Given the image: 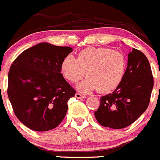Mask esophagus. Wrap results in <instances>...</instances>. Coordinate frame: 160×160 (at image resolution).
Segmentation results:
<instances>
[{"label": "esophagus", "instance_id": "esophagus-1", "mask_svg": "<svg viewBox=\"0 0 160 160\" xmlns=\"http://www.w3.org/2000/svg\"><path fill=\"white\" fill-rule=\"evenodd\" d=\"M75 97H76L77 99H85V96H83V95L80 94V93L76 92V93H75Z\"/></svg>", "mask_w": 160, "mask_h": 160}]
</instances>
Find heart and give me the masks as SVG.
I'll use <instances>...</instances> for the list:
<instances>
[{"mask_svg": "<svg viewBox=\"0 0 160 160\" xmlns=\"http://www.w3.org/2000/svg\"><path fill=\"white\" fill-rule=\"evenodd\" d=\"M126 69L124 55L118 50L104 47H88L76 58L68 55L61 62V74L71 83H75L85 75L88 78L77 85L84 93L98 89L101 93L113 91L124 78Z\"/></svg>", "mask_w": 160, "mask_h": 160, "instance_id": "1", "label": "heart"}]
</instances>
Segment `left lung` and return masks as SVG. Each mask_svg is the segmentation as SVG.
I'll return each mask as SVG.
<instances>
[{
  "instance_id": "8db88e82",
  "label": "left lung",
  "mask_w": 160,
  "mask_h": 160,
  "mask_svg": "<svg viewBox=\"0 0 160 160\" xmlns=\"http://www.w3.org/2000/svg\"><path fill=\"white\" fill-rule=\"evenodd\" d=\"M149 62L142 52L133 48L128 53L124 78L112 93L100 98L95 112L99 124L121 129L134 123L146 110L153 88Z\"/></svg>"
}]
</instances>
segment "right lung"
Listing matches in <instances>:
<instances>
[{"mask_svg":"<svg viewBox=\"0 0 160 160\" xmlns=\"http://www.w3.org/2000/svg\"><path fill=\"white\" fill-rule=\"evenodd\" d=\"M72 51L41 42L20 53L11 65L8 96L15 116L28 128L51 130L65 117L75 90L63 77L61 65Z\"/></svg>","mask_w":160,"mask_h":160,"instance_id":"obj_1","label":"right lung"}]
</instances>
